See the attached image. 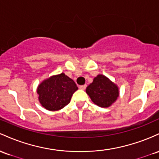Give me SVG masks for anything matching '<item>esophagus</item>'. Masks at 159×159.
<instances>
[{
  "label": "esophagus",
  "mask_w": 159,
  "mask_h": 159,
  "mask_svg": "<svg viewBox=\"0 0 159 159\" xmlns=\"http://www.w3.org/2000/svg\"><path fill=\"white\" fill-rule=\"evenodd\" d=\"M85 88H86V85H80V89H81V90H85Z\"/></svg>",
  "instance_id": "1"
}]
</instances>
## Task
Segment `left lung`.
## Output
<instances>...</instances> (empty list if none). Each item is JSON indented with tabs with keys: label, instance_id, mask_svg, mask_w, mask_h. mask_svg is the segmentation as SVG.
<instances>
[{
	"label": "left lung",
	"instance_id": "1",
	"mask_svg": "<svg viewBox=\"0 0 159 159\" xmlns=\"http://www.w3.org/2000/svg\"><path fill=\"white\" fill-rule=\"evenodd\" d=\"M85 92L94 104L101 107H109L119 96L118 85L103 74H98L87 86Z\"/></svg>",
	"mask_w": 159,
	"mask_h": 159
}]
</instances>
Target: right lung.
Instances as JSON below:
<instances>
[{
  "label": "right lung",
  "instance_id": "1",
  "mask_svg": "<svg viewBox=\"0 0 159 159\" xmlns=\"http://www.w3.org/2000/svg\"><path fill=\"white\" fill-rule=\"evenodd\" d=\"M77 89L74 80L61 73L43 80L37 86V93L43 107L56 111L70 103L73 94Z\"/></svg>",
  "mask_w": 159,
  "mask_h": 159
}]
</instances>
